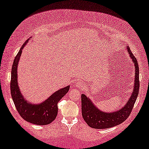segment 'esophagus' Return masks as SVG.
Instances as JSON below:
<instances>
[{
  "mask_svg": "<svg viewBox=\"0 0 149 149\" xmlns=\"http://www.w3.org/2000/svg\"><path fill=\"white\" fill-rule=\"evenodd\" d=\"M75 86H76V87H82L83 84L80 81H78V82L75 83Z\"/></svg>",
  "mask_w": 149,
  "mask_h": 149,
  "instance_id": "obj_1",
  "label": "esophagus"
}]
</instances>
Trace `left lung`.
I'll return each mask as SVG.
<instances>
[{
    "mask_svg": "<svg viewBox=\"0 0 149 149\" xmlns=\"http://www.w3.org/2000/svg\"><path fill=\"white\" fill-rule=\"evenodd\" d=\"M127 52L134 64L135 78L131 96L123 107L114 112H104L97 109L93 104L89 97L85 94L81 95V110L83 119L89 127L94 129H106L117 125L125 121L131 114L134 104L139 92V67L137 60L132 54L129 47H127Z\"/></svg>",
    "mask_w": 149,
    "mask_h": 149,
    "instance_id": "obj_1",
    "label": "left lung"
}]
</instances>
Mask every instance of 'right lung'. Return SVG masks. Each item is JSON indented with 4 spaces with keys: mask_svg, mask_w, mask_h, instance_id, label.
<instances>
[{
    "mask_svg": "<svg viewBox=\"0 0 149 149\" xmlns=\"http://www.w3.org/2000/svg\"><path fill=\"white\" fill-rule=\"evenodd\" d=\"M29 40V39H28ZM28 40L24 42L17 56L14 59L11 69V93L15 108L20 116L29 123L38 125H48L56 119L58 115V102L66 94L70 85L63 87L51 95L40 104H32L22 95L17 82V66L21 57L22 49Z\"/></svg>",
    "mask_w": 149,
    "mask_h": 149,
    "instance_id": "1",
    "label": "right lung"
}]
</instances>
